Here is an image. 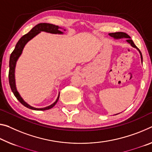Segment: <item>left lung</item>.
I'll return each instance as SVG.
<instances>
[{"instance_id":"obj_1","label":"left lung","mask_w":152,"mask_h":152,"mask_svg":"<svg viewBox=\"0 0 152 152\" xmlns=\"http://www.w3.org/2000/svg\"><path fill=\"white\" fill-rule=\"evenodd\" d=\"M109 35L110 37H114L115 38H126V41L128 42L129 44H131V45L132 47H133L134 48H136L137 49H138V50L140 53L141 54V61L143 60V57H142V55H141V53L140 51V50H139L138 48L137 47V46L134 45V43L132 41V40L131 39V37H130V36H129L127 34L124 33V32H115V33H110Z\"/></svg>"}]
</instances>
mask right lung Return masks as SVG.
Returning a JSON list of instances; mask_svg holds the SVG:
<instances>
[{"mask_svg": "<svg viewBox=\"0 0 152 152\" xmlns=\"http://www.w3.org/2000/svg\"><path fill=\"white\" fill-rule=\"evenodd\" d=\"M59 27L58 26L53 25V24H50V23H40L37 24V25L35 26L34 27L28 34L23 35V37L19 40V41L15 45V49L13 50V51L12 52L11 54L10 59H9V85H10V87L11 88L12 92L13 93L15 97L17 98V99H18L23 105L29 108V109L34 110H39V111H44V110H47L50 109V108L54 107L55 105L57 103L59 97V93L57 100L55 101L53 104H51L48 107H46L44 108H36V107L30 106V105H28V103L24 102L23 99L21 97L20 94H19V93L17 91V89L15 87V67L16 65V61L19 58V57L20 56L21 53H22L24 46L26 45V43H27L29 40L32 39L33 37H34L36 35L38 34L41 32V31H44V32H49L52 34H63V32L59 30Z\"/></svg>", "mask_w": 152, "mask_h": 152, "instance_id": "1", "label": "right lung"}]
</instances>
